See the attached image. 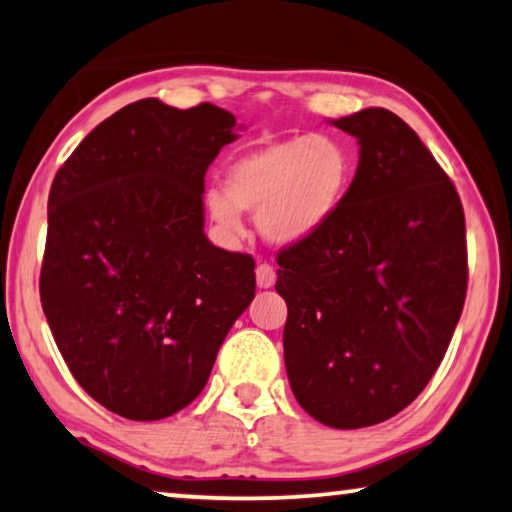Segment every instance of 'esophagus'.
<instances>
[{
  "instance_id": "34e87169",
  "label": "esophagus",
  "mask_w": 512,
  "mask_h": 512,
  "mask_svg": "<svg viewBox=\"0 0 512 512\" xmlns=\"http://www.w3.org/2000/svg\"><path fill=\"white\" fill-rule=\"evenodd\" d=\"M256 281L261 288H270L277 281V270L270 263H258L256 265Z\"/></svg>"
}]
</instances>
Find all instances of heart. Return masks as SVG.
<instances>
[{
  "instance_id": "heart-1",
  "label": "heart",
  "mask_w": 512,
  "mask_h": 512,
  "mask_svg": "<svg viewBox=\"0 0 512 512\" xmlns=\"http://www.w3.org/2000/svg\"><path fill=\"white\" fill-rule=\"evenodd\" d=\"M353 152L342 138L311 133L240 154L226 168L224 189H207L205 205L226 235L242 233V210L272 244H298L323 231L353 182Z\"/></svg>"
}]
</instances>
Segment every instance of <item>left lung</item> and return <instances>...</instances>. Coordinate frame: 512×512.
Here are the masks:
<instances>
[{"label":"left lung","mask_w":512,"mask_h":512,"mask_svg":"<svg viewBox=\"0 0 512 512\" xmlns=\"http://www.w3.org/2000/svg\"><path fill=\"white\" fill-rule=\"evenodd\" d=\"M330 122L358 138V170L330 224L279 251L274 288L295 399L358 429L397 416L439 369L464 309L466 228L455 184L402 117Z\"/></svg>","instance_id":"1"}]
</instances>
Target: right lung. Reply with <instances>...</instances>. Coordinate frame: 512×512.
Returning a JSON list of instances; mask_svg holds the SVG:
<instances>
[{"label":"right lung","mask_w":512,"mask_h":512,"mask_svg":"<svg viewBox=\"0 0 512 512\" xmlns=\"http://www.w3.org/2000/svg\"><path fill=\"white\" fill-rule=\"evenodd\" d=\"M235 138L224 108L143 99L57 170L43 314L73 379L117 416L161 420L194 402L254 300V258L203 231L205 170Z\"/></svg>","instance_id":"1"}]
</instances>
